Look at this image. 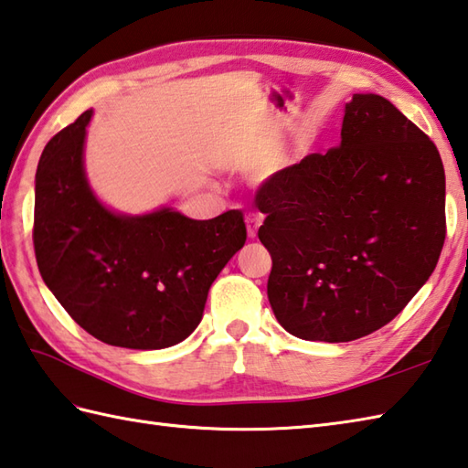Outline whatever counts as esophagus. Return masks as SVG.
<instances>
[{
  "instance_id": "34e87169",
  "label": "esophagus",
  "mask_w": 468,
  "mask_h": 468,
  "mask_svg": "<svg viewBox=\"0 0 468 468\" xmlns=\"http://www.w3.org/2000/svg\"><path fill=\"white\" fill-rule=\"evenodd\" d=\"M261 224H262V216H258V214H248L246 216V232H248V238H254L258 236V228H261Z\"/></svg>"
}]
</instances>
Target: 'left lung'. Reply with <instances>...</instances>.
I'll use <instances>...</instances> for the list:
<instances>
[{"mask_svg":"<svg viewBox=\"0 0 468 468\" xmlns=\"http://www.w3.org/2000/svg\"><path fill=\"white\" fill-rule=\"evenodd\" d=\"M256 202L270 306L303 340L350 342L388 324L444 244L441 154L378 93H355L340 146L276 172Z\"/></svg>","mask_w":468,"mask_h":468,"instance_id":"left-lung-1","label":"left lung"}]
</instances>
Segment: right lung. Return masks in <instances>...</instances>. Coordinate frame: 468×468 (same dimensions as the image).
I'll return each mask as SVG.
<instances>
[{"instance_id": "1", "label": "right lung", "mask_w": 468, "mask_h": 468, "mask_svg": "<svg viewBox=\"0 0 468 468\" xmlns=\"http://www.w3.org/2000/svg\"><path fill=\"white\" fill-rule=\"evenodd\" d=\"M88 110L48 142L36 172L34 246L46 286L91 336L160 350L200 324L207 290L246 242L242 212L192 220L170 206L122 214L91 190Z\"/></svg>"}]
</instances>
